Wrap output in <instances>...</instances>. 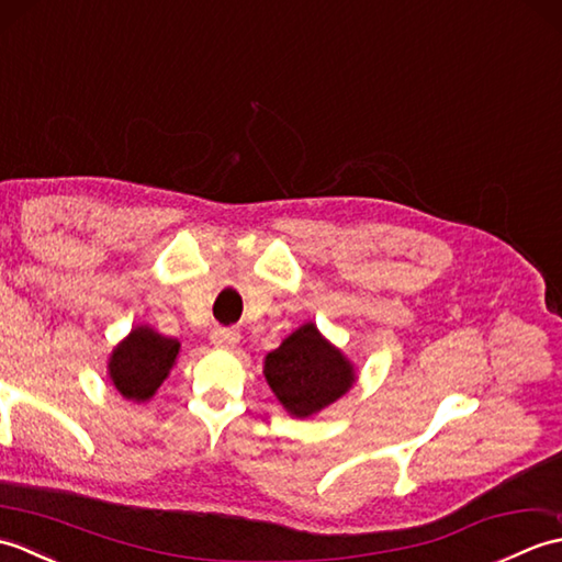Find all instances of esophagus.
<instances>
[{
    "instance_id": "1",
    "label": "esophagus",
    "mask_w": 562,
    "mask_h": 562,
    "mask_svg": "<svg viewBox=\"0 0 562 562\" xmlns=\"http://www.w3.org/2000/svg\"><path fill=\"white\" fill-rule=\"evenodd\" d=\"M210 340H212L214 348L232 350V348H236L238 340H241V333H238L236 328H214Z\"/></svg>"
}]
</instances>
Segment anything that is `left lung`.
<instances>
[{"instance_id":"8db88e82","label":"left lung","mask_w":562,"mask_h":562,"mask_svg":"<svg viewBox=\"0 0 562 562\" xmlns=\"http://www.w3.org/2000/svg\"><path fill=\"white\" fill-rule=\"evenodd\" d=\"M262 376L282 408L304 420L342 398L355 386L357 369L308 321L266 355Z\"/></svg>"}]
</instances>
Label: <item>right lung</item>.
I'll return each instance as SVG.
<instances>
[{"label": "right lung", "instance_id": "add662e5", "mask_svg": "<svg viewBox=\"0 0 562 562\" xmlns=\"http://www.w3.org/2000/svg\"><path fill=\"white\" fill-rule=\"evenodd\" d=\"M181 352L178 338L161 336L151 326H135L109 357V379L123 398L147 403L169 379Z\"/></svg>", "mask_w": 562, "mask_h": 562}]
</instances>
